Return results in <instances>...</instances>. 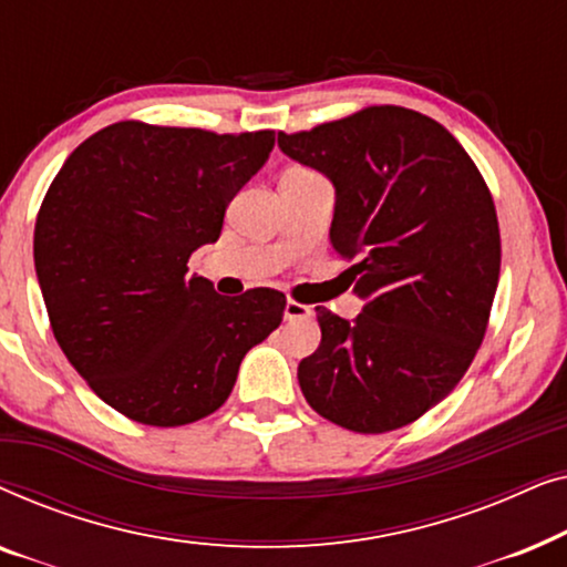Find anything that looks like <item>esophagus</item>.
Here are the masks:
<instances>
[{
	"instance_id": "34e87169",
	"label": "esophagus",
	"mask_w": 567,
	"mask_h": 567,
	"mask_svg": "<svg viewBox=\"0 0 567 567\" xmlns=\"http://www.w3.org/2000/svg\"><path fill=\"white\" fill-rule=\"evenodd\" d=\"M312 315V307H307V305H301V301H293V299H289L286 301V309H284V317L286 320H305V317H309Z\"/></svg>"
}]
</instances>
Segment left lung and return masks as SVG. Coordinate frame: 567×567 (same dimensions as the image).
I'll use <instances>...</instances> for the list:
<instances>
[{
  "label": "left lung",
  "instance_id": "left-lung-1",
  "mask_svg": "<svg viewBox=\"0 0 567 567\" xmlns=\"http://www.w3.org/2000/svg\"><path fill=\"white\" fill-rule=\"evenodd\" d=\"M278 146L336 185L330 239L359 258L348 270L367 301L353 322L317 307L301 392L348 431L402 429L460 384L485 338L501 274L487 183L441 123L400 105L278 131Z\"/></svg>",
  "mask_w": 567,
  "mask_h": 567
}]
</instances>
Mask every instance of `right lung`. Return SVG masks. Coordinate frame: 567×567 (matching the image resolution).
I'll return each mask as SVG.
<instances>
[{
	"instance_id": "add662e5",
	"label": "right lung",
	"mask_w": 567,
	"mask_h": 567,
	"mask_svg": "<svg viewBox=\"0 0 567 567\" xmlns=\"http://www.w3.org/2000/svg\"><path fill=\"white\" fill-rule=\"evenodd\" d=\"M274 131L118 121L69 154L35 219L33 258L51 330L90 390L157 429L227 402L245 353L284 320L286 297H221L188 276L224 212L262 167Z\"/></svg>"
}]
</instances>
